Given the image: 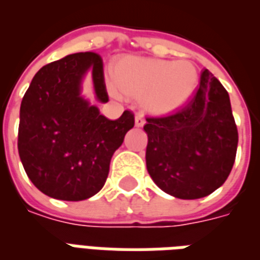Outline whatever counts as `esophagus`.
Instances as JSON below:
<instances>
[{
  "mask_svg": "<svg viewBox=\"0 0 260 260\" xmlns=\"http://www.w3.org/2000/svg\"><path fill=\"white\" fill-rule=\"evenodd\" d=\"M144 124H145V119L142 118V115L138 114L137 116H136V126H137V127H142Z\"/></svg>",
  "mask_w": 260,
  "mask_h": 260,
  "instance_id": "1",
  "label": "esophagus"
}]
</instances>
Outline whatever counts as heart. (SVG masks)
<instances>
[{"mask_svg":"<svg viewBox=\"0 0 260 260\" xmlns=\"http://www.w3.org/2000/svg\"><path fill=\"white\" fill-rule=\"evenodd\" d=\"M199 85V72L188 60L124 57L114 68V81L107 82L108 91L141 99L152 114L165 115L181 108Z\"/></svg>","mask_w":260,"mask_h":260,"instance_id":"obj_1","label":"heart"}]
</instances>
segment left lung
<instances>
[{
    "label": "left lung",
    "instance_id": "obj_1",
    "mask_svg": "<svg viewBox=\"0 0 260 260\" xmlns=\"http://www.w3.org/2000/svg\"><path fill=\"white\" fill-rule=\"evenodd\" d=\"M146 169L163 192L193 200L223 185L236 159L239 133L229 94L208 70L175 112L146 118Z\"/></svg>",
    "mask_w": 260,
    "mask_h": 260
}]
</instances>
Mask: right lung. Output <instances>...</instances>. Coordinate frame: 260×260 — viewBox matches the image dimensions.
I'll list each match as a JSON object with an SVG mask.
<instances>
[{"label": "right lung", "instance_id": "add662e5", "mask_svg": "<svg viewBox=\"0 0 260 260\" xmlns=\"http://www.w3.org/2000/svg\"><path fill=\"white\" fill-rule=\"evenodd\" d=\"M91 70L97 100H109L103 58L93 52L68 54L35 74L20 105L17 149L28 178L46 196L79 202L104 186L114 152L134 126L124 111L116 120L81 97Z\"/></svg>", "mask_w": 260, "mask_h": 260}]
</instances>
